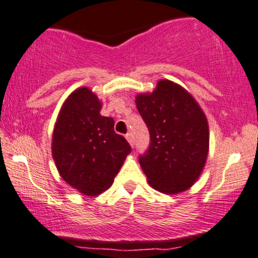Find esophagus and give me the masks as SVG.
I'll return each instance as SVG.
<instances>
[{
	"instance_id": "34e87169",
	"label": "esophagus",
	"mask_w": 258,
	"mask_h": 258,
	"mask_svg": "<svg viewBox=\"0 0 258 258\" xmlns=\"http://www.w3.org/2000/svg\"><path fill=\"white\" fill-rule=\"evenodd\" d=\"M125 138H126V140L129 141V144L133 146V145H134V137H133L132 133H128V134L125 135Z\"/></svg>"
}]
</instances>
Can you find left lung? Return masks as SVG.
<instances>
[{"mask_svg":"<svg viewBox=\"0 0 258 258\" xmlns=\"http://www.w3.org/2000/svg\"><path fill=\"white\" fill-rule=\"evenodd\" d=\"M138 111L150 133L139 162L153 189L178 194L195 183L206 163L208 124L194 97L181 86L161 80L152 94L137 96Z\"/></svg>","mask_w":258,"mask_h":258,"instance_id":"obj_1","label":"left lung"}]
</instances>
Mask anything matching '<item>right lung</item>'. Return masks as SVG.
<instances>
[{
	"mask_svg": "<svg viewBox=\"0 0 258 258\" xmlns=\"http://www.w3.org/2000/svg\"><path fill=\"white\" fill-rule=\"evenodd\" d=\"M101 102L88 88L69 95L52 138V156L71 186L95 196L111 186L132 147L114 132V120L100 114Z\"/></svg>",
	"mask_w": 258,
	"mask_h": 258,
	"instance_id": "add662e5",
	"label": "right lung"
}]
</instances>
